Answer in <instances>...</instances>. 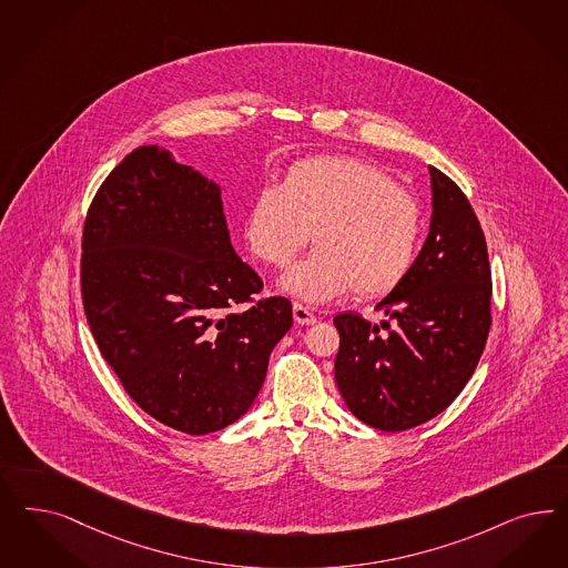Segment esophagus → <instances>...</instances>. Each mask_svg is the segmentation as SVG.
<instances>
[{"label":"esophagus","mask_w":568,"mask_h":568,"mask_svg":"<svg viewBox=\"0 0 568 568\" xmlns=\"http://www.w3.org/2000/svg\"><path fill=\"white\" fill-rule=\"evenodd\" d=\"M293 317L298 326H313V324L317 322V317H315L307 307H303V305H298V303H294L293 305Z\"/></svg>","instance_id":"34e87169"}]
</instances>
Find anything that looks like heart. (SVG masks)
Masks as SVG:
<instances>
[{
	"label": "heart",
	"mask_w": 568,
	"mask_h": 568,
	"mask_svg": "<svg viewBox=\"0 0 568 568\" xmlns=\"http://www.w3.org/2000/svg\"><path fill=\"white\" fill-rule=\"evenodd\" d=\"M261 261L286 267L312 239L320 246L282 277L280 288L307 303L348 291L383 298L402 286L420 251L422 209L393 178L357 159L313 156L284 182L263 187L244 220Z\"/></svg>",
	"instance_id": "obj_1"
}]
</instances>
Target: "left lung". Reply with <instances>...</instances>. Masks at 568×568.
<instances>
[{
  "label": "left lung",
  "instance_id": "left-lung-1",
  "mask_svg": "<svg viewBox=\"0 0 568 568\" xmlns=\"http://www.w3.org/2000/svg\"><path fill=\"white\" fill-rule=\"evenodd\" d=\"M428 236L399 288L376 305L388 322L338 313L334 381L351 414L399 433L435 418L470 381L491 328L487 242L464 192L428 166ZM387 332L379 334V328Z\"/></svg>",
  "mask_w": 568,
  "mask_h": 568
}]
</instances>
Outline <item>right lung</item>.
<instances>
[{
	"label": "right lung",
	"instance_id": "right-lung-1",
	"mask_svg": "<svg viewBox=\"0 0 568 568\" xmlns=\"http://www.w3.org/2000/svg\"><path fill=\"white\" fill-rule=\"evenodd\" d=\"M261 277L234 251L221 187L161 146L135 148L93 199L83 307L129 397L187 435L215 433L256 399L288 298L253 307Z\"/></svg>",
	"mask_w": 568,
	"mask_h": 568
}]
</instances>
